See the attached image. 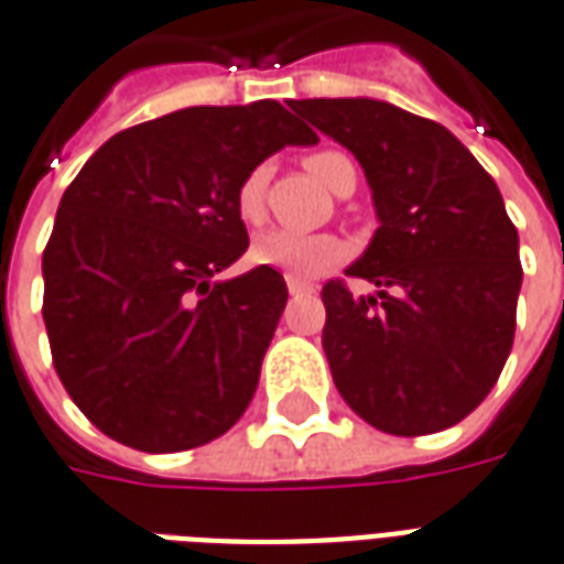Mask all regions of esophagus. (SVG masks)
<instances>
[{
	"instance_id": "34e87169",
	"label": "esophagus",
	"mask_w": 564,
	"mask_h": 564,
	"mask_svg": "<svg viewBox=\"0 0 564 564\" xmlns=\"http://www.w3.org/2000/svg\"><path fill=\"white\" fill-rule=\"evenodd\" d=\"M286 290H290V295H305V293H311V286H307V283H299V281H293V278L286 281Z\"/></svg>"
}]
</instances>
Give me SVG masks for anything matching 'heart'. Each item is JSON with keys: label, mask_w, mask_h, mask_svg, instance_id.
I'll list each match as a JSON object with an SVG mask.
<instances>
[{"label": "heart", "mask_w": 564, "mask_h": 564, "mask_svg": "<svg viewBox=\"0 0 564 564\" xmlns=\"http://www.w3.org/2000/svg\"><path fill=\"white\" fill-rule=\"evenodd\" d=\"M305 165L307 172L329 189L338 186L347 169H354V162L338 150H314L305 160ZM265 186H269V169L265 165H257L238 186L235 205H238V214H241L245 223L262 220V214H265ZM250 257L259 265H271V269L283 271L293 281H311V278H319L323 271H329L335 262H341L344 241L326 232L305 235L293 232V229H269V232L257 235V241L250 247Z\"/></svg>", "instance_id": "1"}]
</instances>
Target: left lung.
<instances>
[{
    "label": "left lung",
    "mask_w": 564,
    "mask_h": 564,
    "mask_svg": "<svg viewBox=\"0 0 564 564\" xmlns=\"http://www.w3.org/2000/svg\"><path fill=\"white\" fill-rule=\"evenodd\" d=\"M295 115L354 153L378 232L350 278L323 286L332 380L366 423L432 435L471 414L508 362L520 235L496 181L449 129L378 99H299Z\"/></svg>",
    "instance_id": "1"
}]
</instances>
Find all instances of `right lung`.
Masks as SVG:
<instances>
[{
	"mask_svg": "<svg viewBox=\"0 0 564 564\" xmlns=\"http://www.w3.org/2000/svg\"><path fill=\"white\" fill-rule=\"evenodd\" d=\"M317 135L274 99L198 105L117 132L63 193L44 247V326L84 416L144 453L229 432L286 305L271 265L214 281L247 250L235 196Z\"/></svg>",
	"mask_w": 564,
	"mask_h": 564,
	"instance_id": "add662e5",
	"label": "right lung"
}]
</instances>
